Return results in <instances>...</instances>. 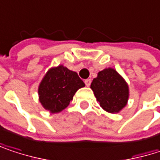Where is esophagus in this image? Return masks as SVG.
I'll return each mask as SVG.
<instances>
[{
	"instance_id": "34e87169",
	"label": "esophagus",
	"mask_w": 160,
	"mask_h": 160,
	"mask_svg": "<svg viewBox=\"0 0 160 160\" xmlns=\"http://www.w3.org/2000/svg\"><path fill=\"white\" fill-rule=\"evenodd\" d=\"M84 82H85V85H86L87 87H89V86L91 85V82H92V80H91V79H87V80H84Z\"/></svg>"
}]
</instances>
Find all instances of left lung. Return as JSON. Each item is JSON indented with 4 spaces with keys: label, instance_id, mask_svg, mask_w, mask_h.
Segmentation results:
<instances>
[{
    "label": "left lung",
    "instance_id": "8db88e82",
    "mask_svg": "<svg viewBox=\"0 0 160 160\" xmlns=\"http://www.w3.org/2000/svg\"><path fill=\"white\" fill-rule=\"evenodd\" d=\"M91 88L102 108L112 112H118L127 103L129 91L123 79L113 68H105L98 73Z\"/></svg>",
    "mask_w": 160,
    "mask_h": 160
}]
</instances>
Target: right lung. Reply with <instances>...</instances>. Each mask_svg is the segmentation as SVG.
<instances>
[{
  "label": "right lung",
  "instance_id": "right-lung-1",
  "mask_svg": "<svg viewBox=\"0 0 160 160\" xmlns=\"http://www.w3.org/2000/svg\"><path fill=\"white\" fill-rule=\"evenodd\" d=\"M85 84L78 74L64 66L51 68L42 80L38 94L43 107L50 112H59L69 104L76 92Z\"/></svg>",
  "mask_w": 160,
  "mask_h": 160
}]
</instances>
